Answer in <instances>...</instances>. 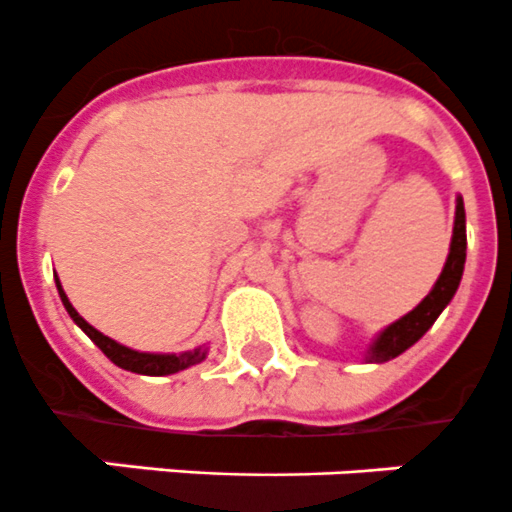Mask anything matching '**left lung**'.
Listing matches in <instances>:
<instances>
[{"mask_svg":"<svg viewBox=\"0 0 512 512\" xmlns=\"http://www.w3.org/2000/svg\"><path fill=\"white\" fill-rule=\"evenodd\" d=\"M464 259H467V228H464V203L457 198V215H454V233H452V246H449L447 264H444L442 276L437 279L434 289L424 297V302L416 309H411L406 317L398 322L388 325L386 330L378 335L373 342V348L368 350L370 363H386V360L396 358L403 350H409L426 330H429L442 309L447 307L449 299L454 297L459 287L464 271Z\"/></svg>","mask_w":512,"mask_h":512,"instance_id":"1","label":"left lung"}]
</instances>
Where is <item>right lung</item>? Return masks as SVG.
I'll use <instances>...</instances> for the list:
<instances>
[{
  "mask_svg": "<svg viewBox=\"0 0 512 512\" xmlns=\"http://www.w3.org/2000/svg\"><path fill=\"white\" fill-rule=\"evenodd\" d=\"M55 284H58L60 299H63L65 309H68V314H70V317H73L75 325L81 327V330L86 332V335L91 337L93 342H96L98 348H101V353L106 355V358H109L111 363L119 365V368L131 370V373H142V375H170V373H177V370L190 368V365L203 363V360H205V353H208V350H205V348H198V350H192V353H182V355L137 353V350L124 348V345H119V342L111 340V337L101 335V332H98L96 327L88 325V322L83 320L81 314L75 312V307L68 302V297H65L63 287H60L58 276H55Z\"/></svg>",
  "mask_w": 512,
  "mask_h": 512,
  "instance_id": "obj_1",
  "label": "right lung"
}]
</instances>
